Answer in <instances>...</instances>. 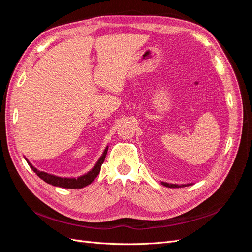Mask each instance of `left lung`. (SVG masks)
<instances>
[{"label":"left lung","mask_w":252,"mask_h":252,"mask_svg":"<svg viewBox=\"0 0 252 252\" xmlns=\"http://www.w3.org/2000/svg\"><path fill=\"white\" fill-rule=\"evenodd\" d=\"M162 185L166 186V187H169V188H180V187H186V186H190L192 185L191 183L190 184H181V185H178V184H171V183H166V182H161Z\"/></svg>","instance_id":"obj_1"}]
</instances>
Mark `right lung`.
Returning <instances> with one entry per match:
<instances>
[{
	"label": "right lung",
	"mask_w": 252,
	"mask_h": 252,
	"mask_svg": "<svg viewBox=\"0 0 252 252\" xmlns=\"http://www.w3.org/2000/svg\"><path fill=\"white\" fill-rule=\"evenodd\" d=\"M107 150H108V146L105 148L103 155L101 156L100 158H98V161L94 166V168L90 171H88L87 173L81 175V177H79V178H62V177H57V175H53V174H50L47 172L40 171V170H37L34 166H32V164L30 163L26 158H25V159L27 161L28 165L30 166V168H32L36 173L37 177L41 178L46 183H48V184H50L52 186H57V187H62V188L80 189V188H83V187L91 184V183H93L94 181V179L97 177V174L100 173L101 166L104 163L106 155H107Z\"/></svg>",
	"instance_id": "add662e5"
}]
</instances>
